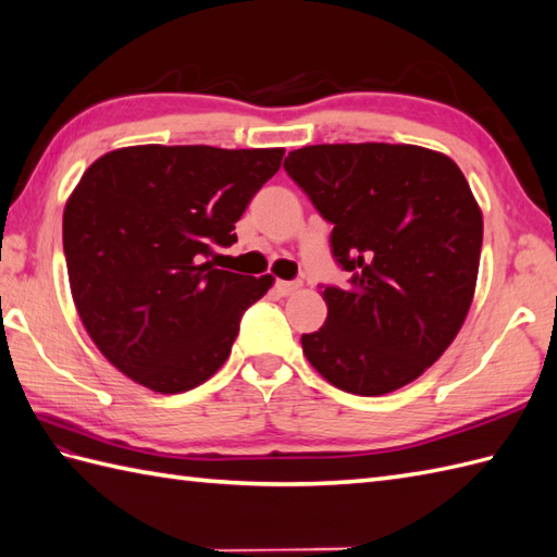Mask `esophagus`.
Masks as SVG:
<instances>
[{
	"label": "esophagus",
	"mask_w": 557,
	"mask_h": 557,
	"mask_svg": "<svg viewBox=\"0 0 557 557\" xmlns=\"http://www.w3.org/2000/svg\"><path fill=\"white\" fill-rule=\"evenodd\" d=\"M299 289H301V282H284V280H280V282L275 284V292H277L280 296H289V294L299 292Z\"/></svg>",
	"instance_id": "1"
}]
</instances>
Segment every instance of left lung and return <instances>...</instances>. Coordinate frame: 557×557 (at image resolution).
I'll return each instance as SVG.
<instances>
[{
	"mask_svg": "<svg viewBox=\"0 0 557 557\" xmlns=\"http://www.w3.org/2000/svg\"><path fill=\"white\" fill-rule=\"evenodd\" d=\"M332 227L351 280L322 289L327 320L301 346L342 392L384 396L454 344L474 299L482 209L446 153L416 145H313L284 161Z\"/></svg>",
	"mask_w": 557,
	"mask_h": 557,
	"instance_id": "1",
	"label": "left lung"
}]
</instances>
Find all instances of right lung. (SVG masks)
Returning <instances> with one entry per match:
<instances>
[{
  "label": "right lung",
  "mask_w": 557,
  "mask_h": 557,
  "mask_svg": "<svg viewBox=\"0 0 557 557\" xmlns=\"http://www.w3.org/2000/svg\"><path fill=\"white\" fill-rule=\"evenodd\" d=\"M284 149L139 145L103 153L63 209L73 304L109 363L157 394L223 368L239 318L273 275L209 261L282 165Z\"/></svg>",
  "instance_id": "1"
}]
</instances>
